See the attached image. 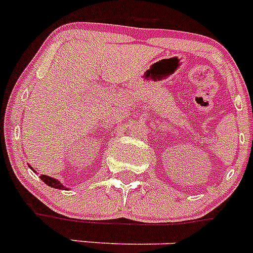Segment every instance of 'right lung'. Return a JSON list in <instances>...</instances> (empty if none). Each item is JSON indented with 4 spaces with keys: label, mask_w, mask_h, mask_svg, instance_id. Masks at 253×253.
Segmentation results:
<instances>
[{
    "label": "right lung",
    "mask_w": 253,
    "mask_h": 253,
    "mask_svg": "<svg viewBox=\"0 0 253 253\" xmlns=\"http://www.w3.org/2000/svg\"><path fill=\"white\" fill-rule=\"evenodd\" d=\"M31 169V167H30ZM40 178H42V180L44 181V182H45L46 185H48V186H50V187H54V189H66V186H63V185L60 184L59 181L57 180V178H54V177H50V176H46V175H42L40 176ZM68 190V189H67Z\"/></svg>",
    "instance_id": "1"
}]
</instances>
